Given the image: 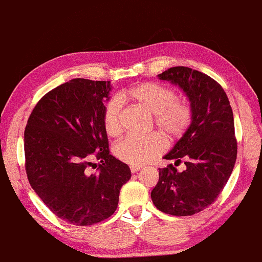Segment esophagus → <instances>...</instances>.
I'll list each match as a JSON object with an SVG mask.
<instances>
[{"mask_svg": "<svg viewBox=\"0 0 262 262\" xmlns=\"http://www.w3.org/2000/svg\"><path fill=\"white\" fill-rule=\"evenodd\" d=\"M130 170H131L132 173H136V172H138V171H140V170H142V167H141V166H136V165H131V166H130Z\"/></svg>", "mask_w": 262, "mask_h": 262, "instance_id": "34e87169", "label": "esophagus"}]
</instances>
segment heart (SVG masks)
Returning a JSON list of instances; mask_svg holds the SVG:
<instances>
[{
    "label": "heart",
    "mask_w": 262,
    "mask_h": 262,
    "mask_svg": "<svg viewBox=\"0 0 262 262\" xmlns=\"http://www.w3.org/2000/svg\"><path fill=\"white\" fill-rule=\"evenodd\" d=\"M122 101H132L154 115V124L169 140H177L189 127L192 109L188 103L176 97L173 90L157 82H143L120 93L105 103L103 125L109 136L121 132ZM165 142L159 135L147 137H126L116 144L115 156L130 165H143L159 156Z\"/></svg>",
    "instance_id": "b5f03b06"
}]
</instances>
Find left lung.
I'll return each mask as SVG.
<instances>
[{
  "mask_svg": "<svg viewBox=\"0 0 262 262\" xmlns=\"http://www.w3.org/2000/svg\"><path fill=\"white\" fill-rule=\"evenodd\" d=\"M158 77L186 93L192 121L164 157L175 160V165L159 169V181L150 196L165 214L194 215L215 202L233 171L237 159L233 112L220 83L206 74L173 67ZM182 160L186 169L180 173L174 166Z\"/></svg>",
  "mask_w": 262,
  "mask_h": 262,
  "instance_id": "left-lung-1",
  "label": "left lung"
}]
</instances>
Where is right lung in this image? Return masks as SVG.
<instances>
[{"label":"right lung","mask_w":262,"mask_h":262,"mask_svg":"<svg viewBox=\"0 0 262 262\" xmlns=\"http://www.w3.org/2000/svg\"><path fill=\"white\" fill-rule=\"evenodd\" d=\"M111 81L73 79L46 93L29 116L24 132L25 170L35 193L62 220L98 224L118 208L127 164L109 154L103 125ZM95 156L96 173L86 172Z\"/></svg>","instance_id":"obj_1"}]
</instances>
